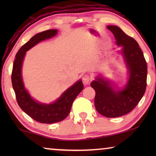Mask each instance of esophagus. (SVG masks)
<instances>
[{"mask_svg":"<svg viewBox=\"0 0 156 156\" xmlns=\"http://www.w3.org/2000/svg\"><path fill=\"white\" fill-rule=\"evenodd\" d=\"M91 80V78L90 76H89L88 74H86V75H84L83 77V82L84 84H88L89 83H90V81Z\"/></svg>","mask_w":156,"mask_h":156,"instance_id":"34e87169","label":"esophagus"}]
</instances>
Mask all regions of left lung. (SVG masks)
I'll return each instance as SVG.
<instances>
[{"label":"left lung","instance_id":"left-lung-1","mask_svg":"<svg viewBox=\"0 0 156 156\" xmlns=\"http://www.w3.org/2000/svg\"><path fill=\"white\" fill-rule=\"evenodd\" d=\"M107 27L114 35L116 45L122 47L119 53L127 69V82L120 88L99 74L91 82V87L96 91L94 102L97 112L105 117L117 118L131 112L143 96L147 87V66L135 39L118 26Z\"/></svg>","mask_w":156,"mask_h":156}]
</instances>
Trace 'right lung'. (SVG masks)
<instances>
[{"label":"right lung","instance_id":"right-lung-1","mask_svg":"<svg viewBox=\"0 0 156 156\" xmlns=\"http://www.w3.org/2000/svg\"><path fill=\"white\" fill-rule=\"evenodd\" d=\"M57 33V30H49L38 33L21 47L16 55L12 73L13 89L19 107L34 120L44 124L58 122L67 118L73 100L84 88L80 79L63 92L56 101L49 104L36 101L25 88L22 76V67L26 52L40 42L54 37Z\"/></svg>","mask_w":156,"mask_h":156}]
</instances>
